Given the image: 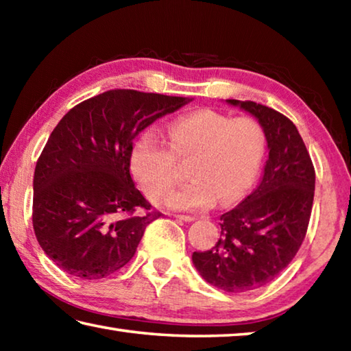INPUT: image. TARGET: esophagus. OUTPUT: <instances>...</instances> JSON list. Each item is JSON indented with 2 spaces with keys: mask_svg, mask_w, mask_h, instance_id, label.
I'll list each match as a JSON object with an SVG mask.
<instances>
[{
  "mask_svg": "<svg viewBox=\"0 0 351 351\" xmlns=\"http://www.w3.org/2000/svg\"><path fill=\"white\" fill-rule=\"evenodd\" d=\"M175 218L176 219H181V221H186V223H190V221H195V217H192V215H175Z\"/></svg>",
  "mask_w": 351,
  "mask_h": 351,
  "instance_id": "obj_1",
  "label": "esophagus"
}]
</instances>
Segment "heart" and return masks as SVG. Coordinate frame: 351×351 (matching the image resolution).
<instances>
[{"label":"heart","mask_w":351,"mask_h":351,"mask_svg":"<svg viewBox=\"0 0 351 351\" xmlns=\"http://www.w3.org/2000/svg\"><path fill=\"white\" fill-rule=\"evenodd\" d=\"M170 144L145 132L132 153L133 173L153 201H161L178 178V162L192 159L193 178L167 197L176 210H206L241 199L258 175L266 150L263 127L251 117L234 119L215 110H198L171 122Z\"/></svg>","instance_id":"1"}]
</instances>
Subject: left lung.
<instances>
[{
	"instance_id": "8db88e82",
	"label": "left lung",
	"mask_w": 351,
	"mask_h": 351,
	"mask_svg": "<svg viewBox=\"0 0 351 351\" xmlns=\"http://www.w3.org/2000/svg\"><path fill=\"white\" fill-rule=\"evenodd\" d=\"M257 119L268 161L261 181L235 209L223 213L221 237L210 251L193 252L199 276L228 293L274 280L295 257L313 209L316 173L299 132L280 112L251 100H226Z\"/></svg>"
}]
</instances>
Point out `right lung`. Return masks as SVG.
<instances>
[{
  "instance_id": "obj_1",
  "label": "right lung",
  "mask_w": 351,
  "mask_h": 351,
  "mask_svg": "<svg viewBox=\"0 0 351 351\" xmlns=\"http://www.w3.org/2000/svg\"><path fill=\"white\" fill-rule=\"evenodd\" d=\"M189 97L111 90L69 110L51 133L34 173L35 237L54 263L99 280L133 258L159 212L130 175L133 141Z\"/></svg>"
}]
</instances>
